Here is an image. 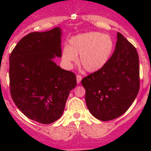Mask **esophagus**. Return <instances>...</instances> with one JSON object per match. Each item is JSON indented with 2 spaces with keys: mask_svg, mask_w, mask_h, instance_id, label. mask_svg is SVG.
Wrapping results in <instances>:
<instances>
[{
  "mask_svg": "<svg viewBox=\"0 0 151 151\" xmlns=\"http://www.w3.org/2000/svg\"><path fill=\"white\" fill-rule=\"evenodd\" d=\"M76 79H77V83L79 84L81 82L82 79V76H80V75H77L76 76Z\"/></svg>",
  "mask_w": 151,
  "mask_h": 151,
  "instance_id": "obj_1",
  "label": "esophagus"
}]
</instances>
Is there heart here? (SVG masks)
<instances>
[{
  "instance_id": "b5f03b06",
  "label": "heart",
  "mask_w": 151,
  "mask_h": 151,
  "mask_svg": "<svg viewBox=\"0 0 151 151\" xmlns=\"http://www.w3.org/2000/svg\"><path fill=\"white\" fill-rule=\"evenodd\" d=\"M115 49V41L110 35L89 32L77 35L63 50V60L72 65L79 57V65L88 73L99 71L110 61Z\"/></svg>"
}]
</instances>
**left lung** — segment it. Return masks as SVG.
<instances>
[{"label":"left lung","mask_w":151,"mask_h":151,"mask_svg":"<svg viewBox=\"0 0 151 151\" xmlns=\"http://www.w3.org/2000/svg\"><path fill=\"white\" fill-rule=\"evenodd\" d=\"M90 113L109 121L127 111L139 91V58L136 48L117 33L116 48L110 61L99 71L82 80Z\"/></svg>","instance_id":"1"}]
</instances>
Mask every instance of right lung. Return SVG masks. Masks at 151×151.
Returning a JSON list of instances; mask_svg holds the SVG:
<instances>
[{
	"label": "right lung",
	"mask_w": 151,
	"mask_h": 151,
	"mask_svg": "<svg viewBox=\"0 0 151 151\" xmlns=\"http://www.w3.org/2000/svg\"><path fill=\"white\" fill-rule=\"evenodd\" d=\"M61 35L60 27L29 33L10 56L12 99L26 116L42 124L60 118L69 93L77 84L73 72L53 61L62 56Z\"/></svg>",
	"instance_id": "add662e5"
}]
</instances>
